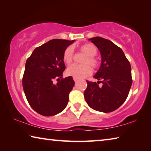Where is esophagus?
Returning <instances> with one entry per match:
<instances>
[{
	"label": "esophagus",
	"mask_w": 151,
	"mask_h": 151,
	"mask_svg": "<svg viewBox=\"0 0 151 151\" xmlns=\"http://www.w3.org/2000/svg\"><path fill=\"white\" fill-rule=\"evenodd\" d=\"M73 80H74V81H75V83H76V82H77V81H78V78H76L73 77Z\"/></svg>",
	"instance_id": "1"
}]
</instances>
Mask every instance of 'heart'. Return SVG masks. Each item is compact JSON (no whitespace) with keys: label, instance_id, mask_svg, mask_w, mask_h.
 <instances>
[{"label":"heart","instance_id":"obj_1","mask_svg":"<svg viewBox=\"0 0 151 151\" xmlns=\"http://www.w3.org/2000/svg\"><path fill=\"white\" fill-rule=\"evenodd\" d=\"M82 52L86 55L83 63V65H76L73 64L66 68V75L73 76L76 78H85L91 75L92 67L96 68L99 65V60L95 57L98 52L97 48L93 44H85L82 45L80 48ZM74 57V48L72 46H69L65 48L63 55V60L66 65H70L73 62ZM89 64L90 65H89Z\"/></svg>","mask_w":151,"mask_h":151}]
</instances>
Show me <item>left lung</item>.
<instances>
[{
  "instance_id": "left-lung-1",
  "label": "left lung",
  "mask_w": 151,
  "mask_h": 151,
  "mask_svg": "<svg viewBox=\"0 0 151 151\" xmlns=\"http://www.w3.org/2000/svg\"><path fill=\"white\" fill-rule=\"evenodd\" d=\"M100 50L101 65L94 78L96 82L87 83L84 95L88 105L95 111L110 112L124 103L132 80L131 66L123 51L111 40L100 37L88 39ZM103 83L102 88L98 82Z\"/></svg>"
}]
</instances>
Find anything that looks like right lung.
<instances>
[{
	"label": "right lung",
	"mask_w": 151,
	"mask_h": 151,
	"mask_svg": "<svg viewBox=\"0 0 151 151\" xmlns=\"http://www.w3.org/2000/svg\"><path fill=\"white\" fill-rule=\"evenodd\" d=\"M74 41L50 40L36 48L27 60L22 86L30 106L41 115L54 116L67 105L75 82L72 76L62 78L66 68L63 55Z\"/></svg>",
	"instance_id": "obj_1"
}]
</instances>
